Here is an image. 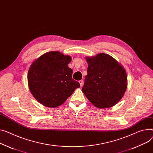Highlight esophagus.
Returning <instances> with one entry per match:
<instances>
[{
  "instance_id": "esophagus-1",
  "label": "esophagus",
  "mask_w": 153,
  "mask_h": 153,
  "mask_svg": "<svg viewBox=\"0 0 153 153\" xmlns=\"http://www.w3.org/2000/svg\"><path fill=\"white\" fill-rule=\"evenodd\" d=\"M79 84H80V87H82V86L83 85V84H84V81H83L82 80H79Z\"/></svg>"
}]
</instances>
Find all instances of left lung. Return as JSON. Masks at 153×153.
Instances as JSON below:
<instances>
[{
	"label": "left lung",
	"mask_w": 153,
	"mask_h": 153,
	"mask_svg": "<svg viewBox=\"0 0 153 153\" xmlns=\"http://www.w3.org/2000/svg\"><path fill=\"white\" fill-rule=\"evenodd\" d=\"M87 74L82 91L95 106L106 108L117 104L127 87L125 69L111 56L101 53L87 57Z\"/></svg>",
	"instance_id": "left-lung-1"
}]
</instances>
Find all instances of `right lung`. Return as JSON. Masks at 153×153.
Instances as JSON below:
<instances>
[{"instance_id":"right-lung-1","label":"right lung","mask_w":153,"mask_h":153,"mask_svg":"<svg viewBox=\"0 0 153 153\" xmlns=\"http://www.w3.org/2000/svg\"><path fill=\"white\" fill-rule=\"evenodd\" d=\"M71 57L59 52H50L40 56L30 66L27 74L29 90L44 106L56 108L62 105L80 84L72 79L68 67Z\"/></svg>"}]
</instances>
